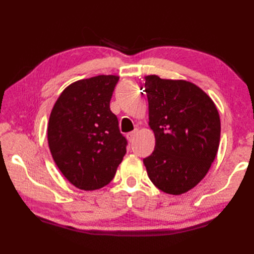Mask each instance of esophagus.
Listing matches in <instances>:
<instances>
[{
	"label": "esophagus",
	"instance_id": "obj_1",
	"mask_svg": "<svg viewBox=\"0 0 254 254\" xmlns=\"http://www.w3.org/2000/svg\"><path fill=\"white\" fill-rule=\"evenodd\" d=\"M137 133H138V130H137V128H135V130L132 131V132H130V133H127V137L128 141H130V142H133V141H134V138H135V136L137 135Z\"/></svg>",
	"mask_w": 254,
	"mask_h": 254
}]
</instances>
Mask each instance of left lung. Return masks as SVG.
Returning a JSON list of instances; mask_svg holds the SVG:
<instances>
[{"mask_svg":"<svg viewBox=\"0 0 254 254\" xmlns=\"http://www.w3.org/2000/svg\"><path fill=\"white\" fill-rule=\"evenodd\" d=\"M148 126L155 149L145 158L150 181L172 195L190 191L206 176L216 157L220 119L204 90L185 79L145 76Z\"/></svg>","mask_w":254,"mask_h":254,"instance_id":"left-lung-1","label":"left lung"}]
</instances>
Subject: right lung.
Instances as JSON below:
<instances>
[{
    "mask_svg": "<svg viewBox=\"0 0 254 254\" xmlns=\"http://www.w3.org/2000/svg\"><path fill=\"white\" fill-rule=\"evenodd\" d=\"M117 75L69 84L59 96L48 123V144L63 176L80 190L107 186L127 153V139L110 110Z\"/></svg>",
    "mask_w": 254,
    "mask_h": 254,
    "instance_id": "obj_1",
    "label": "right lung"
}]
</instances>
